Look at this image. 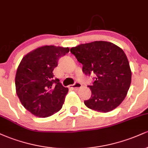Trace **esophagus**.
Listing matches in <instances>:
<instances>
[{"mask_svg": "<svg viewBox=\"0 0 148 148\" xmlns=\"http://www.w3.org/2000/svg\"><path fill=\"white\" fill-rule=\"evenodd\" d=\"M81 86H82V85H81L80 83H76L75 84H73V85H70V86H69V88H72V89H74V90H77L80 89V88H81Z\"/></svg>", "mask_w": 148, "mask_h": 148, "instance_id": "1", "label": "esophagus"}]
</instances>
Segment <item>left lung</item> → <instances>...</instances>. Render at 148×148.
I'll return each instance as SVG.
<instances>
[{
  "mask_svg": "<svg viewBox=\"0 0 148 148\" xmlns=\"http://www.w3.org/2000/svg\"><path fill=\"white\" fill-rule=\"evenodd\" d=\"M70 51L83 64L86 75L95 74L90 98L84 103L92 110L107 113L120 104L130 87L132 71L126 54L114 44L95 41L72 47Z\"/></svg>",
  "mask_w": 148,
  "mask_h": 148,
  "instance_id": "1",
  "label": "left lung"
}]
</instances>
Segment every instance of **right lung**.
<instances>
[{"mask_svg":"<svg viewBox=\"0 0 148 148\" xmlns=\"http://www.w3.org/2000/svg\"><path fill=\"white\" fill-rule=\"evenodd\" d=\"M69 51V47L42 46L27 53L18 64L16 95L23 107L35 116L47 118L62 108L69 90L54 79L53 71L59 58Z\"/></svg>","mask_w":148,"mask_h":148,"instance_id":"right-lung-1","label":"right lung"}]
</instances>
